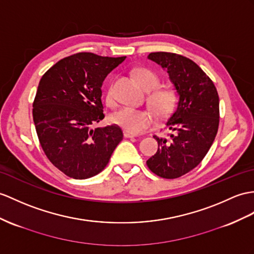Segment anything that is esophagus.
Listing matches in <instances>:
<instances>
[{
    "label": "esophagus",
    "instance_id": "esophagus-1",
    "mask_svg": "<svg viewBox=\"0 0 254 254\" xmlns=\"http://www.w3.org/2000/svg\"><path fill=\"white\" fill-rule=\"evenodd\" d=\"M124 137H125V138H134V137H137V134L125 130V131H124Z\"/></svg>",
    "mask_w": 254,
    "mask_h": 254
}]
</instances>
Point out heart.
<instances>
[{"label": "heart", "mask_w": 254, "mask_h": 254, "mask_svg": "<svg viewBox=\"0 0 254 254\" xmlns=\"http://www.w3.org/2000/svg\"><path fill=\"white\" fill-rule=\"evenodd\" d=\"M133 75L141 87L151 90L147 101L159 117H167L175 110L178 101V94L172 87H157L160 78L155 72L146 67H138L133 71ZM107 102L115 106L116 97L114 94V82H111L106 92ZM112 122L117 126L132 133H141L151 128L155 122V115L150 109L122 108L112 115Z\"/></svg>", "instance_id": "b5f03b06"}]
</instances>
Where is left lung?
Returning <instances> with one entry per match:
<instances>
[{
    "instance_id": "left-lung-1",
    "label": "left lung",
    "mask_w": 254,
    "mask_h": 254,
    "mask_svg": "<svg viewBox=\"0 0 254 254\" xmlns=\"http://www.w3.org/2000/svg\"><path fill=\"white\" fill-rule=\"evenodd\" d=\"M147 58L168 72L179 102L166 122L172 133L167 139L153 135L158 150L146 165L160 178L177 179L198 166L211 147L220 122L219 95L211 78L193 60L166 52L151 53Z\"/></svg>"
}]
</instances>
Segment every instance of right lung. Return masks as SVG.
I'll use <instances>...</instances> for the list:
<instances>
[{
	"instance_id": "add662e5",
	"label": "right lung",
	"mask_w": 254,
	"mask_h": 254,
	"mask_svg": "<svg viewBox=\"0 0 254 254\" xmlns=\"http://www.w3.org/2000/svg\"><path fill=\"white\" fill-rule=\"evenodd\" d=\"M125 59L77 53L59 60L42 76L33 122L45 155L65 176L82 180L98 175L123 140L117 125L91 126L104 119V78Z\"/></svg>"
}]
</instances>
